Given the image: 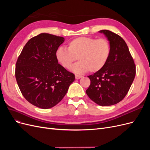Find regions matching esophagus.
Here are the masks:
<instances>
[{"instance_id": "esophagus-1", "label": "esophagus", "mask_w": 150, "mask_h": 150, "mask_svg": "<svg viewBox=\"0 0 150 150\" xmlns=\"http://www.w3.org/2000/svg\"><path fill=\"white\" fill-rule=\"evenodd\" d=\"M75 78H76V79H81V78H82V76H79V75H78V74H76L75 75Z\"/></svg>"}]
</instances>
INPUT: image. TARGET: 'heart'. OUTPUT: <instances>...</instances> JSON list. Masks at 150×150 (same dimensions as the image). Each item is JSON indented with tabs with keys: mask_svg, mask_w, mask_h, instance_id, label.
<instances>
[{
	"mask_svg": "<svg viewBox=\"0 0 150 150\" xmlns=\"http://www.w3.org/2000/svg\"><path fill=\"white\" fill-rule=\"evenodd\" d=\"M111 54V46L106 39L79 37L67 44V49L60 47L56 52V59L66 69H69L76 61L79 62L72 68L76 74L85 73L88 71L94 73L106 65Z\"/></svg>",
	"mask_w": 150,
	"mask_h": 150,
	"instance_id": "b5f03b06",
	"label": "heart"
}]
</instances>
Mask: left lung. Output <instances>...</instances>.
I'll return each instance as SVG.
<instances>
[{"label":"left lung","mask_w":150,"mask_h":150,"mask_svg":"<svg viewBox=\"0 0 150 150\" xmlns=\"http://www.w3.org/2000/svg\"><path fill=\"white\" fill-rule=\"evenodd\" d=\"M111 46L110 58L102 69L88 76L91 84L86 91L89 98L101 106L114 105L126 96L136 74V67L126 43L108 30H101Z\"/></svg>","instance_id":"obj_1"}]
</instances>
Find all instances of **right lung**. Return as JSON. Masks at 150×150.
Returning <instances> with one entry per match:
<instances>
[{
	"mask_svg": "<svg viewBox=\"0 0 150 150\" xmlns=\"http://www.w3.org/2000/svg\"><path fill=\"white\" fill-rule=\"evenodd\" d=\"M64 38L41 33L26 43L18 57L16 78L28 101L42 109L56 106L64 97L74 74L58 64L56 52Z\"/></svg>",
	"mask_w": 150,
	"mask_h": 150,
	"instance_id": "add662e5",
	"label": "right lung"
}]
</instances>
